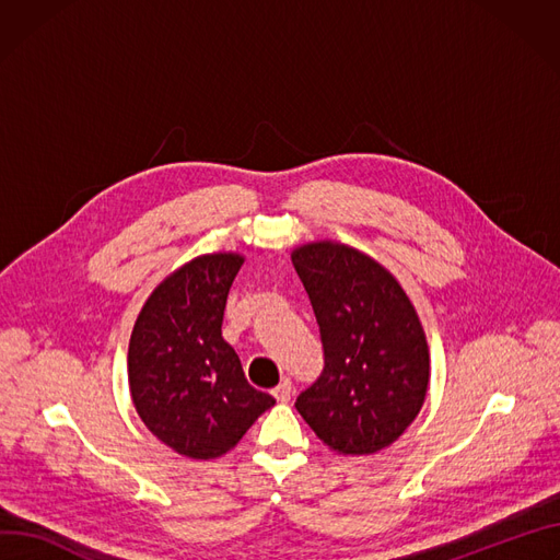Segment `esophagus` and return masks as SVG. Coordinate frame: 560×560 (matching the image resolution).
<instances>
[{
    "mask_svg": "<svg viewBox=\"0 0 560 560\" xmlns=\"http://www.w3.org/2000/svg\"><path fill=\"white\" fill-rule=\"evenodd\" d=\"M272 395L277 397V401L288 404L290 397H292V382H290V380H283V382L272 390Z\"/></svg>",
    "mask_w": 560,
    "mask_h": 560,
    "instance_id": "esophagus-1",
    "label": "esophagus"
}]
</instances>
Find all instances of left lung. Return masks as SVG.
Wrapping results in <instances>:
<instances>
[{
	"instance_id": "1",
	"label": "left lung",
	"mask_w": 560,
	"mask_h": 560,
	"mask_svg": "<svg viewBox=\"0 0 560 560\" xmlns=\"http://www.w3.org/2000/svg\"><path fill=\"white\" fill-rule=\"evenodd\" d=\"M324 343V373L294 406L339 455L390 446L418 418L431 377L422 322L399 281L341 241L292 249Z\"/></svg>"
}]
</instances>
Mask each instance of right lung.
I'll return each instance as SVG.
<instances>
[{"label":"right lung","instance_id":"obj_1","mask_svg":"<svg viewBox=\"0 0 560 560\" xmlns=\"http://www.w3.org/2000/svg\"><path fill=\"white\" fill-rule=\"evenodd\" d=\"M238 252H212L167 275L133 324L127 373L136 413L163 444L214 460L238 444L275 397L247 384L221 324Z\"/></svg>","mask_w":560,"mask_h":560}]
</instances>
